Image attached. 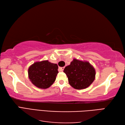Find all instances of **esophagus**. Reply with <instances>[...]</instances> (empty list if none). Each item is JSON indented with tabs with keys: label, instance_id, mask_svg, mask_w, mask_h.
<instances>
[{
	"label": "esophagus",
	"instance_id": "34e87169",
	"mask_svg": "<svg viewBox=\"0 0 125 125\" xmlns=\"http://www.w3.org/2000/svg\"><path fill=\"white\" fill-rule=\"evenodd\" d=\"M64 68H65V67H59L58 70H59V71H63Z\"/></svg>",
	"mask_w": 125,
	"mask_h": 125
}]
</instances>
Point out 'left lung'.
<instances>
[{"instance_id": "8db88e82", "label": "left lung", "mask_w": 125, "mask_h": 125, "mask_svg": "<svg viewBox=\"0 0 125 125\" xmlns=\"http://www.w3.org/2000/svg\"><path fill=\"white\" fill-rule=\"evenodd\" d=\"M69 84L73 88L81 90L88 88L95 80V70L88 62L73 59L70 65L64 69Z\"/></svg>"}]
</instances>
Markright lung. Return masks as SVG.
<instances>
[{
	"mask_svg": "<svg viewBox=\"0 0 125 125\" xmlns=\"http://www.w3.org/2000/svg\"><path fill=\"white\" fill-rule=\"evenodd\" d=\"M58 68L56 63L50 62L48 60L35 62L29 68V78L37 88L47 89L55 82L58 73Z\"/></svg>",
	"mask_w": 125,
	"mask_h": 125,
	"instance_id": "right-lung-1",
	"label": "right lung"
}]
</instances>
